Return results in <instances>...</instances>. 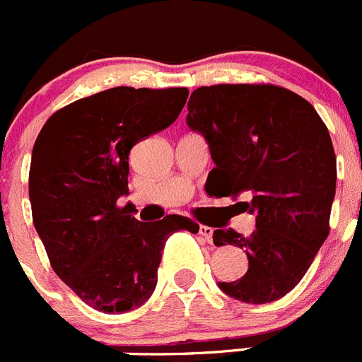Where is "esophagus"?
Returning a JSON list of instances; mask_svg holds the SVG:
<instances>
[{
	"instance_id": "esophagus-1",
	"label": "esophagus",
	"mask_w": 362,
	"mask_h": 362,
	"mask_svg": "<svg viewBox=\"0 0 362 362\" xmlns=\"http://www.w3.org/2000/svg\"><path fill=\"white\" fill-rule=\"evenodd\" d=\"M199 235L204 238L206 242L214 240V228L210 226H199Z\"/></svg>"
}]
</instances>
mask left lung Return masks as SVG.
<instances>
[{
  "mask_svg": "<svg viewBox=\"0 0 362 362\" xmlns=\"http://www.w3.org/2000/svg\"><path fill=\"white\" fill-rule=\"evenodd\" d=\"M187 124L210 145V190L218 197L247 192L250 201L237 204L257 218L250 237L214 231L215 246L242 247L250 260L240 280L218 287L244 303L285 296L330 233L337 168L327 125L305 98L274 84L197 88Z\"/></svg>",
  "mask_w": 362,
  "mask_h": 362,
  "instance_id": "obj_1",
  "label": "left lung"
}]
</instances>
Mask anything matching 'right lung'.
I'll return each instance as SVG.
<instances>
[{
	"label": "right lung",
	"instance_id": "add662e5",
	"mask_svg": "<svg viewBox=\"0 0 362 362\" xmlns=\"http://www.w3.org/2000/svg\"><path fill=\"white\" fill-rule=\"evenodd\" d=\"M187 88H111L53 112L32 151L28 192L34 226L52 269L84 303L115 314L151 298L165 242L197 233L183 215L141 222L129 194V152L175 122Z\"/></svg>",
	"mask_w": 362,
	"mask_h": 362
}]
</instances>
